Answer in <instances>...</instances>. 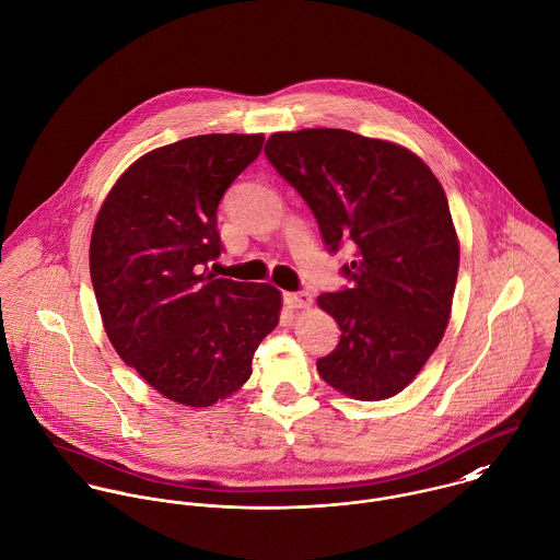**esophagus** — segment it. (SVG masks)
Segmentation results:
<instances>
[{"instance_id": "obj_1", "label": "esophagus", "mask_w": 560, "mask_h": 560, "mask_svg": "<svg viewBox=\"0 0 560 560\" xmlns=\"http://www.w3.org/2000/svg\"><path fill=\"white\" fill-rule=\"evenodd\" d=\"M284 304L293 311L298 308H308L313 304V295L308 291H295V293H284Z\"/></svg>"}]
</instances>
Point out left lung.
Returning a JSON list of instances; mask_svg holds the SVG:
<instances>
[{"mask_svg":"<svg viewBox=\"0 0 560 560\" xmlns=\"http://www.w3.org/2000/svg\"><path fill=\"white\" fill-rule=\"evenodd\" d=\"M265 155L311 207L351 287L319 295L340 327L320 380L358 400L390 399L420 373L451 317L459 241L446 194L411 151L345 129L273 133Z\"/></svg>","mask_w":560,"mask_h":560,"instance_id":"obj_1","label":"left lung"}]
</instances>
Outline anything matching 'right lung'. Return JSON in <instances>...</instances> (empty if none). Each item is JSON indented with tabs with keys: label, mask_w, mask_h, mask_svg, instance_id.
<instances>
[{
	"label": "right lung",
	"mask_w": 560,
	"mask_h": 560,
	"mask_svg": "<svg viewBox=\"0 0 560 560\" xmlns=\"http://www.w3.org/2000/svg\"><path fill=\"white\" fill-rule=\"evenodd\" d=\"M265 136L209 133L155 149L107 194L90 278L116 353L165 399L209 407L237 393L278 325L271 284L215 278L218 207Z\"/></svg>",
	"instance_id": "right-lung-1"
}]
</instances>
